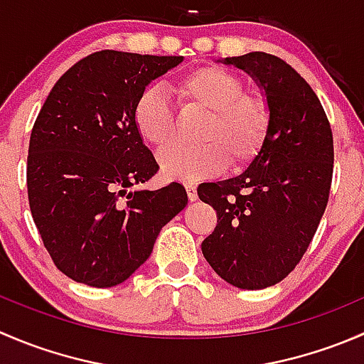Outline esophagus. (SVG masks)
<instances>
[{
  "mask_svg": "<svg viewBox=\"0 0 364 364\" xmlns=\"http://www.w3.org/2000/svg\"><path fill=\"white\" fill-rule=\"evenodd\" d=\"M185 188H186V193H188V200H190V203L197 200V186L193 185V183H186Z\"/></svg>",
  "mask_w": 364,
  "mask_h": 364,
  "instance_id": "1",
  "label": "esophagus"
}]
</instances>
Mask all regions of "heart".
Listing matches in <instances>:
<instances>
[{
	"label": "heart",
	"mask_w": 364,
	"mask_h": 364,
	"mask_svg": "<svg viewBox=\"0 0 364 364\" xmlns=\"http://www.w3.org/2000/svg\"><path fill=\"white\" fill-rule=\"evenodd\" d=\"M185 109L205 112L197 146H176L160 153L159 165L171 181H199L229 164L243 167L262 149L269 132V107L264 97L245 91L243 80L220 67L181 73L168 84ZM134 127L142 141L167 148L174 139V111L168 98L149 87L134 105Z\"/></svg>",
	"instance_id": "obj_1"
}]
</instances>
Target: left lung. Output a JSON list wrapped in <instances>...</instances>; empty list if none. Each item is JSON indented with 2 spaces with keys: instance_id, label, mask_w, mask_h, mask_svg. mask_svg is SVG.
I'll use <instances>...</instances> for the list:
<instances>
[{
  "instance_id": "left-lung-1",
  "label": "left lung",
  "mask_w": 364,
  "mask_h": 364,
  "mask_svg": "<svg viewBox=\"0 0 364 364\" xmlns=\"http://www.w3.org/2000/svg\"><path fill=\"white\" fill-rule=\"evenodd\" d=\"M220 63L255 80L271 121L262 149L240 176L197 188L218 216L203 253L227 284L257 291L284 280L317 230L331 186L333 134L317 95L284 60L248 53Z\"/></svg>"
}]
</instances>
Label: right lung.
Here are the masks:
<instances>
[{
  "label": "right lung",
  "instance_id": "add662e5",
  "mask_svg": "<svg viewBox=\"0 0 364 364\" xmlns=\"http://www.w3.org/2000/svg\"><path fill=\"white\" fill-rule=\"evenodd\" d=\"M179 63L183 56L90 54L60 77L33 124L29 208L58 269L79 284H123L188 203L179 183L135 188L159 164L135 130L134 105Z\"/></svg>",
  "mask_w": 364,
  "mask_h": 364
}]
</instances>
